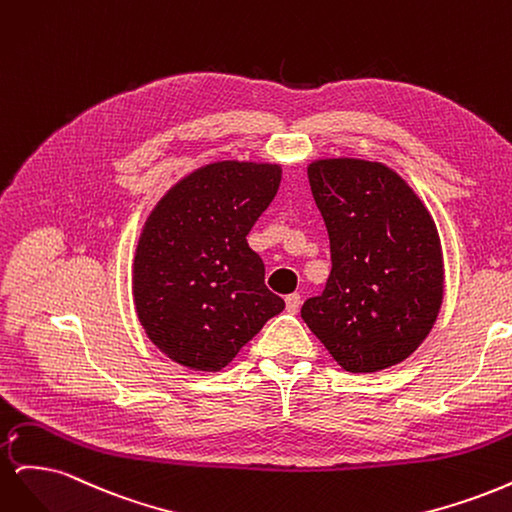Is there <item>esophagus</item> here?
I'll list each match as a JSON object with an SVG mask.
<instances>
[{"label": "esophagus", "instance_id": "34e87169", "mask_svg": "<svg viewBox=\"0 0 512 512\" xmlns=\"http://www.w3.org/2000/svg\"><path fill=\"white\" fill-rule=\"evenodd\" d=\"M299 307H301V294L299 292L288 294V297H286V309H288V312L290 314H297Z\"/></svg>", "mask_w": 512, "mask_h": 512}]
</instances>
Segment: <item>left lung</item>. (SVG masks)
Masks as SVG:
<instances>
[{
  "instance_id": "8db88e82",
  "label": "left lung",
  "mask_w": 512,
  "mask_h": 512,
  "mask_svg": "<svg viewBox=\"0 0 512 512\" xmlns=\"http://www.w3.org/2000/svg\"><path fill=\"white\" fill-rule=\"evenodd\" d=\"M309 185L331 241V275L301 318L352 374L393 367L423 344L444 297L438 228L393 168L316 160Z\"/></svg>"
}]
</instances>
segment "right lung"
I'll list each match as a JSON object with an SVG mask.
<instances>
[{
	"label": "right lung",
	"mask_w": 512,
	"mask_h": 512,
	"mask_svg": "<svg viewBox=\"0 0 512 512\" xmlns=\"http://www.w3.org/2000/svg\"><path fill=\"white\" fill-rule=\"evenodd\" d=\"M282 166L224 160L194 170L149 213L132 292L147 337L170 361L220 371L284 309L247 245Z\"/></svg>",
	"instance_id": "right-lung-1"
}]
</instances>
